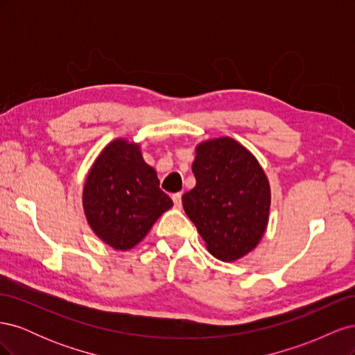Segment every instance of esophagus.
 I'll return each instance as SVG.
<instances>
[{"label":"esophagus","mask_w":355,"mask_h":355,"mask_svg":"<svg viewBox=\"0 0 355 355\" xmlns=\"http://www.w3.org/2000/svg\"><path fill=\"white\" fill-rule=\"evenodd\" d=\"M171 200H173L176 209H180V207H182V194H180V192H178V194L171 196Z\"/></svg>","instance_id":"esophagus-1"}]
</instances>
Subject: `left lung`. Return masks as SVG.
<instances>
[{"mask_svg":"<svg viewBox=\"0 0 355 355\" xmlns=\"http://www.w3.org/2000/svg\"><path fill=\"white\" fill-rule=\"evenodd\" d=\"M192 173L197 185L182 204L207 250L223 262L252 252L271 206L270 182L254 155L231 137L211 139L196 148Z\"/></svg>","mask_w":355,"mask_h":355,"instance_id":"obj_1","label":"left lung"}]
</instances>
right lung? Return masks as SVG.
Returning <instances> with one entry per match:
<instances>
[{
    "mask_svg": "<svg viewBox=\"0 0 355 355\" xmlns=\"http://www.w3.org/2000/svg\"><path fill=\"white\" fill-rule=\"evenodd\" d=\"M173 201L159 189L157 171L141 146L125 139L106 145L93 163L83 191V207L93 232L115 250L141 243Z\"/></svg>",
    "mask_w": 355,
    "mask_h": 355,
    "instance_id": "obj_1",
    "label": "right lung"
}]
</instances>
